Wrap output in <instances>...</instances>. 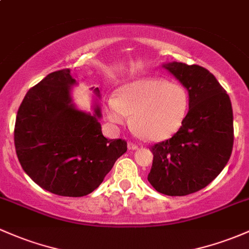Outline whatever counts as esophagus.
Wrapping results in <instances>:
<instances>
[{"instance_id":"34e87169","label":"esophagus","mask_w":249,"mask_h":249,"mask_svg":"<svg viewBox=\"0 0 249 249\" xmlns=\"http://www.w3.org/2000/svg\"><path fill=\"white\" fill-rule=\"evenodd\" d=\"M128 148L130 149V151H134V149H138L139 146L136 145L134 142H128Z\"/></svg>"}]
</instances>
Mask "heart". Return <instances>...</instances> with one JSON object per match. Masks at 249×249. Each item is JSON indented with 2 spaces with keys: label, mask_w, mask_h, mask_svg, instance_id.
Instances as JSON below:
<instances>
[{
  "label": "heart",
  "mask_w": 249,
  "mask_h": 249,
  "mask_svg": "<svg viewBox=\"0 0 249 249\" xmlns=\"http://www.w3.org/2000/svg\"><path fill=\"white\" fill-rule=\"evenodd\" d=\"M189 96L181 85L162 78H141L124 84L116 98H110L107 116L114 124L129 122L142 138L162 141L178 132L185 120Z\"/></svg>",
  "instance_id": "obj_1"
}]
</instances>
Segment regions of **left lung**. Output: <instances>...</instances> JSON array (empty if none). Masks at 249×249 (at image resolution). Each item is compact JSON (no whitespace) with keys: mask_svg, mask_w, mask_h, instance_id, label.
<instances>
[{"mask_svg":"<svg viewBox=\"0 0 249 249\" xmlns=\"http://www.w3.org/2000/svg\"><path fill=\"white\" fill-rule=\"evenodd\" d=\"M189 92V111L179 130L151 147L148 181L160 194L186 196L210 184L228 162L234 142L228 93L207 69L162 64Z\"/></svg>","mask_w":249,"mask_h":249,"instance_id":"left-lung-1","label":"left lung"}]
</instances>
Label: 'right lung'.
<instances>
[{
  "mask_svg": "<svg viewBox=\"0 0 249 249\" xmlns=\"http://www.w3.org/2000/svg\"><path fill=\"white\" fill-rule=\"evenodd\" d=\"M70 69L47 74L28 90L18 110L14 142L23 171L46 191L66 197L91 194L127 151L102 134L97 98L93 113L74 106ZM93 93L101 97L98 88Z\"/></svg>",
  "mask_w": 249,
  "mask_h": 249,
  "instance_id": "right-lung-1",
  "label": "right lung"
}]
</instances>
